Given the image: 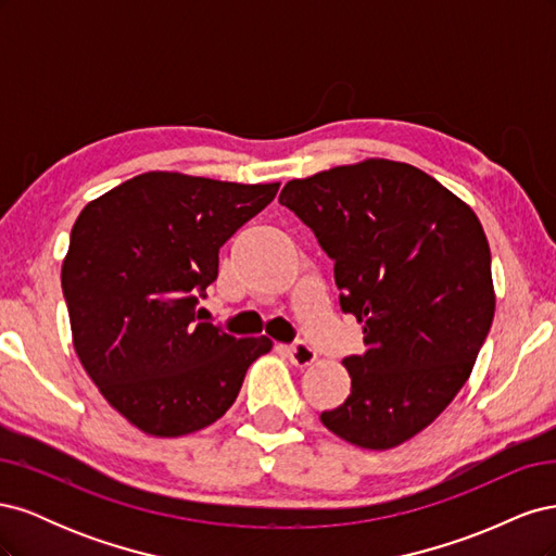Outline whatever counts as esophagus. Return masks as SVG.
I'll use <instances>...</instances> for the list:
<instances>
[{
    "label": "esophagus",
    "mask_w": 556,
    "mask_h": 556,
    "mask_svg": "<svg viewBox=\"0 0 556 556\" xmlns=\"http://www.w3.org/2000/svg\"><path fill=\"white\" fill-rule=\"evenodd\" d=\"M285 352H288L290 362H292L296 368H308V366H313V362L317 359L315 350H313V348H308L306 343L290 345V348H285Z\"/></svg>",
    "instance_id": "1"
}]
</instances>
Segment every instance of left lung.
<instances>
[{
	"instance_id": "left-lung-1",
	"label": "left lung",
	"mask_w": 556,
	"mask_h": 556,
	"mask_svg": "<svg viewBox=\"0 0 556 556\" xmlns=\"http://www.w3.org/2000/svg\"><path fill=\"white\" fill-rule=\"evenodd\" d=\"M280 204L333 260L341 308L364 352L343 359L350 394L319 415L362 450L425 431L468 380L496 294L484 229L466 201L406 162L368 157L294 178Z\"/></svg>"
}]
</instances>
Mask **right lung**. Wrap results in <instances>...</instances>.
<instances>
[{"instance_id": "obj_1", "label": "right lung", "mask_w": 556, "mask_h": 556, "mask_svg": "<svg viewBox=\"0 0 556 556\" xmlns=\"http://www.w3.org/2000/svg\"><path fill=\"white\" fill-rule=\"evenodd\" d=\"M280 182L178 172L134 176L80 211L62 262L76 355L109 406L155 439L220 419L248 366L274 348L194 315L220 248L271 204Z\"/></svg>"}]
</instances>
